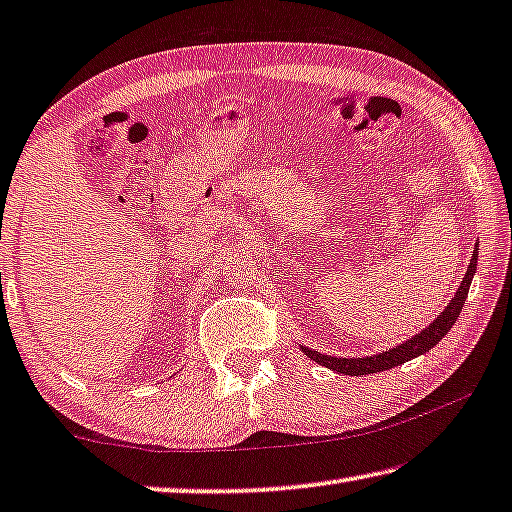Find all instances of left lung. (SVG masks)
<instances>
[{
    "mask_svg": "<svg viewBox=\"0 0 512 512\" xmlns=\"http://www.w3.org/2000/svg\"><path fill=\"white\" fill-rule=\"evenodd\" d=\"M476 263H478V251H474V254H471V261H469L465 279H462L460 288L455 290L453 300L446 304V309L439 313V316L432 320L426 329H421L419 334H414L412 338H407L405 343L396 345V348H391L387 352H380V355H373V357H361V359H345V357L320 355V352L306 348V345H300V348H302V352H306V357H311L313 361H318L320 366L329 368V371L343 373V375H357V377H361V375L389 371V368H396L400 364H405V361H410L414 357L423 355V352H428L430 348H435V345L448 334V329L455 325V320H458L462 306H465V300H467V295H469L471 279H474V274H476Z\"/></svg>",
    "mask_w": 512,
    "mask_h": 512,
    "instance_id": "left-lung-1",
    "label": "left lung"
}]
</instances>
